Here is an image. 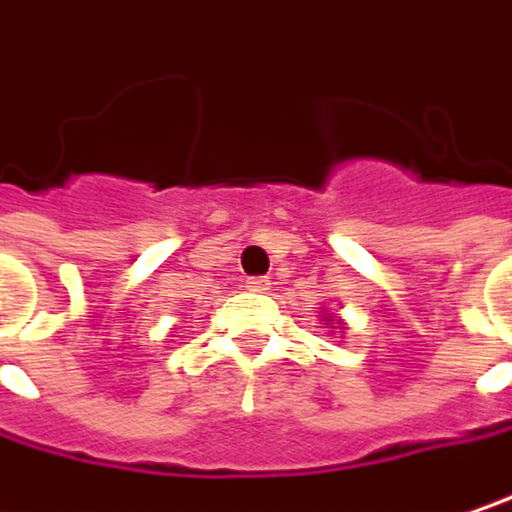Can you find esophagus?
<instances>
[{
	"label": "esophagus",
	"instance_id": "obj_1",
	"mask_svg": "<svg viewBox=\"0 0 512 512\" xmlns=\"http://www.w3.org/2000/svg\"><path fill=\"white\" fill-rule=\"evenodd\" d=\"M249 289H255V292H266V289H269V281H266V278H249Z\"/></svg>",
	"mask_w": 512,
	"mask_h": 512
}]
</instances>
